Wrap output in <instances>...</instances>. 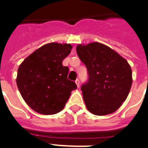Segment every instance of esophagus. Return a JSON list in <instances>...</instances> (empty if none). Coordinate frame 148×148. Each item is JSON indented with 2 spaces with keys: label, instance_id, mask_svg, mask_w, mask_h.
<instances>
[{
  "label": "esophagus",
  "instance_id": "1",
  "mask_svg": "<svg viewBox=\"0 0 148 148\" xmlns=\"http://www.w3.org/2000/svg\"><path fill=\"white\" fill-rule=\"evenodd\" d=\"M75 83H76L77 86L79 88L80 87V81H79V79H77L76 81H75Z\"/></svg>",
  "mask_w": 148,
  "mask_h": 148
}]
</instances>
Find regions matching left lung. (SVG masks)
Masks as SVG:
<instances>
[{
  "label": "left lung",
  "instance_id": "1",
  "mask_svg": "<svg viewBox=\"0 0 148 148\" xmlns=\"http://www.w3.org/2000/svg\"><path fill=\"white\" fill-rule=\"evenodd\" d=\"M77 53L87 67L88 81L82 86L88 110L96 116L116 111L132 85V70L119 53L100 42L79 44Z\"/></svg>",
  "mask_w": 148,
  "mask_h": 148
}]
</instances>
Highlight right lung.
I'll return each mask as SVG.
<instances>
[{"mask_svg":"<svg viewBox=\"0 0 148 148\" xmlns=\"http://www.w3.org/2000/svg\"><path fill=\"white\" fill-rule=\"evenodd\" d=\"M71 44L51 42L34 51L18 70L16 82L25 101L34 111L53 115L64 109L77 88L67 79L69 68L62 62L71 51Z\"/></svg>","mask_w":148,"mask_h":148,"instance_id":"right-lung-1","label":"right lung"}]
</instances>
